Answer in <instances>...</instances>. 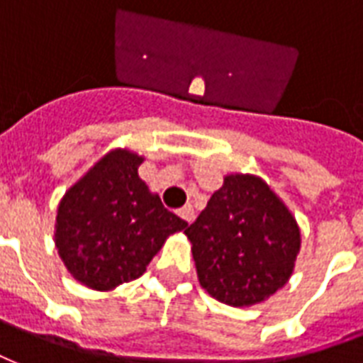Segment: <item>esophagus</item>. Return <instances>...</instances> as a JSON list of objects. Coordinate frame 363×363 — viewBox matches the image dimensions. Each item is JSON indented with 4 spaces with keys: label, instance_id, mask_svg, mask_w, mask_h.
Here are the masks:
<instances>
[{
    "label": "esophagus",
    "instance_id": "obj_1",
    "mask_svg": "<svg viewBox=\"0 0 363 363\" xmlns=\"http://www.w3.org/2000/svg\"><path fill=\"white\" fill-rule=\"evenodd\" d=\"M178 214L182 218H184V220L187 223H191L193 220H195V211H193L191 204H185V206H182V208H179V211H178Z\"/></svg>",
    "mask_w": 363,
    "mask_h": 363
}]
</instances>
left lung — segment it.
<instances>
[{
  "label": "left lung",
  "instance_id": "left-lung-1",
  "mask_svg": "<svg viewBox=\"0 0 363 363\" xmlns=\"http://www.w3.org/2000/svg\"><path fill=\"white\" fill-rule=\"evenodd\" d=\"M185 235L201 287L239 308L281 289L301 250L295 216L262 178L250 174L225 176Z\"/></svg>",
  "mask_w": 363,
  "mask_h": 363
}]
</instances>
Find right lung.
Listing matches in <instances>:
<instances>
[{"label":"right lung","mask_w":363,"mask_h":363,"mask_svg":"<svg viewBox=\"0 0 363 363\" xmlns=\"http://www.w3.org/2000/svg\"><path fill=\"white\" fill-rule=\"evenodd\" d=\"M143 157L114 149L61 199L55 245L76 281L113 291L133 281L187 222L164 208L138 174Z\"/></svg>","instance_id":"obj_1"}]
</instances>
